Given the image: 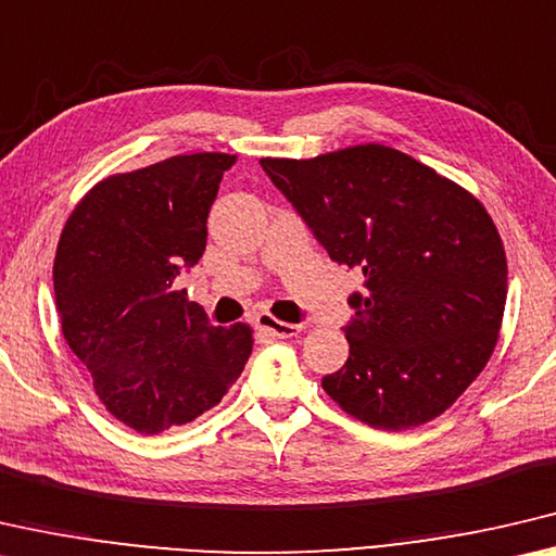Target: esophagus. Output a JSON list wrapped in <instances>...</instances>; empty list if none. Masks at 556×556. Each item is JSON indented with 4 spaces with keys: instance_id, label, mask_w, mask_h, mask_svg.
Here are the masks:
<instances>
[{
    "instance_id": "obj_1",
    "label": "esophagus",
    "mask_w": 556,
    "mask_h": 556,
    "mask_svg": "<svg viewBox=\"0 0 556 556\" xmlns=\"http://www.w3.org/2000/svg\"><path fill=\"white\" fill-rule=\"evenodd\" d=\"M256 325L261 330H266L270 338H295V334L303 330V325H293V323H283L278 317H270L268 313H261L256 317Z\"/></svg>"
}]
</instances>
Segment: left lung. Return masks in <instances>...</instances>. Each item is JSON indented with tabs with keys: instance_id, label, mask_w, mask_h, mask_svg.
I'll return each instance as SVG.
<instances>
[{
	"instance_id": "obj_1",
	"label": "left lung",
	"mask_w": 556,
	"mask_h": 556,
	"mask_svg": "<svg viewBox=\"0 0 556 556\" xmlns=\"http://www.w3.org/2000/svg\"><path fill=\"white\" fill-rule=\"evenodd\" d=\"M261 167L330 258L364 276V293L350 295V357L323 377L327 396L384 431L441 416L483 371L503 325L507 258L485 206L384 144Z\"/></svg>"
}]
</instances>
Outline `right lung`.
Listing matches in <instances>:
<instances>
[{
    "label": "right lung",
    "instance_id": "obj_1",
    "mask_svg": "<svg viewBox=\"0 0 556 556\" xmlns=\"http://www.w3.org/2000/svg\"><path fill=\"white\" fill-rule=\"evenodd\" d=\"M236 154H177L105 177L68 216L53 261L61 330L103 406L140 433L194 421L249 362V325L216 327L177 276Z\"/></svg>",
    "mask_w": 556,
    "mask_h": 556
}]
</instances>
